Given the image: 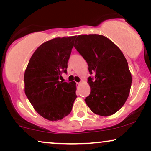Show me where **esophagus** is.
I'll use <instances>...</instances> for the list:
<instances>
[{
    "instance_id": "esophagus-1",
    "label": "esophagus",
    "mask_w": 151,
    "mask_h": 151,
    "mask_svg": "<svg viewBox=\"0 0 151 151\" xmlns=\"http://www.w3.org/2000/svg\"><path fill=\"white\" fill-rule=\"evenodd\" d=\"M81 83H76V86H77V87H78V86H81Z\"/></svg>"
}]
</instances>
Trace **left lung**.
Returning a JSON list of instances; mask_svg holds the SVG:
<instances>
[{"mask_svg": "<svg viewBox=\"0 0 151 151\" xmlns=\"http://www.w3.org/2000/svg\"><path fill=\"white\" fill-rule=\"evenodd\" d=\"M75 48L88 65L91 93L85 101L92 112L109 116L123 107L129 96L132 76L123 53L101 35H78Z\"/></svg>", "mask_w": 151, "mask_h": 151, "instance_id": "8db88e82", "label": "left lung"}]
</instances>
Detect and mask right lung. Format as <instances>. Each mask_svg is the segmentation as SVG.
Masks as SVG:
<instances>
[{"label":"right lung","instance_id":"right-lung-1","mask_svg":"<svg viewBox=\"0 0 151 151\" xmlns=\"http://www.w3.org/2000/svg\"><path fill=\"white\" fill-rule=\"evenodd\" d=\"M76 38L58 37L41 44L25 69V93L35 111L48 121L67 116L77 98L74 81H59L62 74L67 73Z\"/></svg>","mask_w":151,"mask_h":151}]
</instances>
